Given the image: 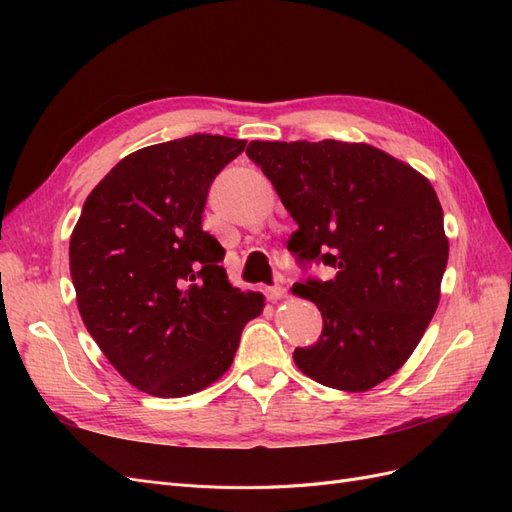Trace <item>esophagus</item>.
Returning a JSON list of instances; mask_svg holds the SVG:
<instances>
[{
	"mask_svg": "<svg viewBox=\"0 0 512 512\" xmlns=\"http://www.w3.org/2000/svg\"><path fill=\"white\" fill-rule=\"evenodd\" d=\"M265 294H267L269 301L284 299V297H286V286H284V284H273V286H269V288L265 290Z\"/></svg>",
	"mask_w": 512,
	"mask_h": 512,
	"instance_id": "esophagus-1",
	"label": "esophagus"
}]
</instances>
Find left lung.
Instances as JSON below:
<instances>
[{
  "label": "left lung",
  "mask_w": 512,
  "mask_h": 512,
  "mask_svg": "<svg viewBox=\"0 0 512 512\" xmlns=\"http://www.w3.org/2000/svg\"><path fill=\"white\" fill-rule=\"evenodd\" d=\"M299 228L297 265L331 267V280L294 284L322 314L318 342L294 363L339 391H369L408 361L436 314L448 260L444 215L431 183L365 143L252 141Z\"/></svg>",
  "instance_id": "8db88e82"
}]
</instances>
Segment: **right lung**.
Instances as JSON below:
<instances>
[{
	"mask_svg": "<svg viewBox=\"0 0 512 512\" xmlns=\"http://www.w3.org/2000/svg\"><path fill=\"white\" fill-rule=\"evenodd\" d=\"M245 143L194 134L130 153L87 196L72 232L85 327L149 395L185 397L218 380L265 305L228 282L226 250L203 230L211 183Z\"/></svg>",
	"mask_w": 512,
	"mask_h": 512,
	"instance_id": "right-lung-1",
	"label": "right lung"
}]
</instances>
